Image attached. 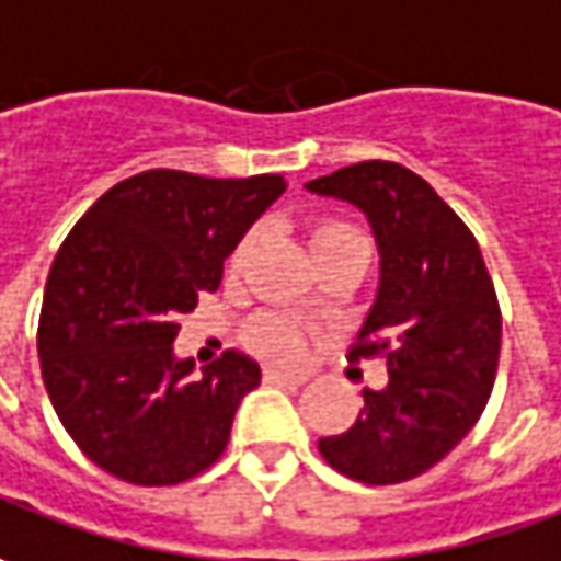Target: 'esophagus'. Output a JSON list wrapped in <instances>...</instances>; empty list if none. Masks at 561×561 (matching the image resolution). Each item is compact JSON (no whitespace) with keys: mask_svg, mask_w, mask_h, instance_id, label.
Listing matches in <instances>:
<instances>
[{"mask_svg":"<svg viewBox=\"0 0 561 561\" xmlns=\"http://www.w3.org/2000/svg\"><path fill=\"white\" fill-rule=\"evenodd\" d=\"M263 379H266V382H288V386H301V382H307V374H301V370H279V367H266V370H263Z\"/></svg>","mask_w":561,"mask_h":561,"instance_id":"34e87169","label":"esophagus"}]
</instances>
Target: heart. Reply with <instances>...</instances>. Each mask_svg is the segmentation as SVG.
Returning <instances> with one entry per match:
<instances>
[{"label":"heart","instance_id":"b5f03b06","mask_svg":"<svg viewBox=\"0 0 561 561\" xmlns=\"http://www.w3.org/2000/svg\"><path fill=\"white\" fill-rule=\"evenodd\" d=\"M307 251L317 260L323 256L339 254V251H364L367 254V238L360 229H354L352 222H342V219H313L307 226L305 232ZM256 248V229L244 232L238 238V244L229 254V273H238L248 256L254 254ZM241 339L244 345L251 348L260 357L266 360H295L301 354V345H305V329L298 327V320H291L288 313H279V310H263V313H254L244 329H241Z\"/></svg>","mask_w":561,"mask_h":561}]
</instances>
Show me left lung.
I'll return each mask as SVG.
<instances>
[{"instance_id": "left-lung-1", "label": "left lung", "mask_w": 561, "mask_h": 561, "mask_svg": "<svg viewBox=\"0 0 561 561\" xmlns=\"http://www.w3.org/2000/svg\"><path fill=\"white\" fill-rule=\"evenodd\" d=\"M367 213L382 282L348 360H386L389 386L364 389L345 433L320 455L357 483L426 474L480 421L500 370L502 310L480 244L461 216L399 162L367 159L307 182Z\"/></svg>"}]
</instances>
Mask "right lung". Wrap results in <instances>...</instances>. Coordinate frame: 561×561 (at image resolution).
Returning a JSON list of instances; mask_svg holds the SVG:
<instances>
[{
  "label": "right lung",
  "instance_id": "1",
  "mask_svg": "<svg viewBox=\"0 0 561 561\" xmlns=\"http://www.w3.org/2000/svg\"><path fill=\"white\" fill-rule=\"evenodd\" d=\"M285 191L282 175L147 169L110 187L61 241L37 327L43 386L87 458L135 486H175L226 451L260 382L248 354L204 374L175 360L179 317L216 291L222 260Z\"/></svg>",
  "mask_w": 561,
  "mask_h": 561
}]
</instances>
